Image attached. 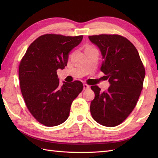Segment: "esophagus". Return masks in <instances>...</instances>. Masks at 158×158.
Segmentation results:
<instances>
[{
  "label": "esophagus",
  "instance_id": "1",
  "mask_svg": "<svg viewBox=\"0 0 158 158\" xmlns=\"http://www.w3.org/2000/svg\"><path fill=\"white\" fill-rule=\"evenodd\" d=\"M89 88H90L89 85L85 84V83H84V84H83V89H84V90L88 89H89Z\"/></svg>",
  "mask_w": 158,
  "mask_h": 158
}]
</instances>
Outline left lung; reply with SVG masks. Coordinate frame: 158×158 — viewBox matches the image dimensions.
I'll return each mask as SVG.
<instances>
[{"instance_id": "1", "label": "left lung", "mask_w": 158, "mask_h": 158, "mask_svg": "<svg viewBox=\"0 0 158 158\" xmlns=\"http://www.w3.org/2000/svg\"><path fill=\"white\" fill-rule=\"evenodd\" d=\"M88 38L101 52L100 70L110 83L106 92L100 91L97 85L91 87L95 98L90 104V112L101 125L116 126L135 109L143 89L145 70L137 49L126 38L117 35Z\"/></svg>"}]
</instances>
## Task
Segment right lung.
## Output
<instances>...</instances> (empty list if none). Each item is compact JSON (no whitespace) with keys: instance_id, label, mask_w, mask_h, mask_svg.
Instances as JSON below:
<instances>
[{"instance_id":"1","label":"right lung","mask_w":158,"mask_h":158,"mask_svg":"<svg viewBox=\"0 0 158 158\" xmlns=\"http://www.w3.org/2000/svg\"><path fill=\"white\" fill-rule=\"evenodd\" d=\"M83 36L44 35L33 41L19 66L22 94L39 122L56 126L68 119L73 101L83 89L79 81L60 84L57 70L67 65L70 52Z\"/></svg>"}]
</instances>
